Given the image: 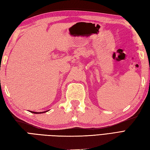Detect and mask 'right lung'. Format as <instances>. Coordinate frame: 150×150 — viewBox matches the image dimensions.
<instances>
[{"label": "right lung", "instance_id": "right-lung-1", "mask_svg": "<svg viewBox=\"0 0 150 150\" xmlns=\"http://www.w3.org/2000/svg\"><path fill=\"white\" fill-rule=\"evenodd\" d=\"M46 111H45V112H46ZM31 112H33V113H35V114H39V113H42V112H34V111H30Z\"/></svg>", "mask_w": 150, "mask_h": 150}]
</instances>
